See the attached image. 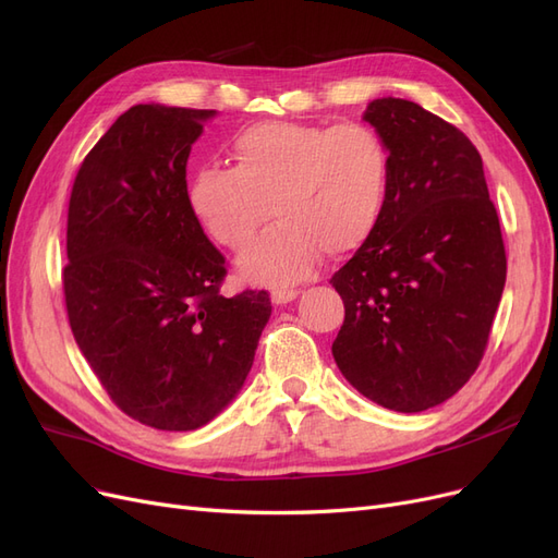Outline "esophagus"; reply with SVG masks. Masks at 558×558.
Returning <instances> with one entry per match:
<instances>
[{
    "mask_svg": "<svg viewBox=\"0 0 558 558\" xmlns=\"http://www.w3.org/2000/svg\"><path fill=\"white\" fill-rule=\"evenodd\" d=\"M298 289H275L272 291V302L275 305H286V302H293L298 298Z\"/></svg>",
    "mask_w": 558,
    "mask_h": 558,
    "instance_id": "34e87169",
    "label": "esophagus"
}]
</instances>
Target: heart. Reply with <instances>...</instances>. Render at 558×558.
Instances as JSON below:
<instances>
[{"instance_id":"obj_1","label":"heart","mask_w":558,"mask_h":558,"mask_svg":"<svg viewBox=\"0 0 558 558\" xmlns=\"http://www.w3.org/2000/svg\"><path fill=\"white\" fill-rule=\"evenodd\" d=\"M234 167H199L191 207L211 240L242 251L269 216L277 226L240 258L258 283L312 275L320 256L342 258L373 238L391 193L393 158L365 123H256L232 142Z\"/></svg>"}]
</instances>
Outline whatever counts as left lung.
Here are the masks:
<instances>
[{"label": "left lung", "instance_id": "left-lung-1", "mask_svg": "<svg viewBox=\"0 0 558 558\" xmlns=\"http://www.w3.org/2000/svg\"><path fill=\"white\" fill-rule=\"evenodd\" d=\"M365 121L391 148L381 221L330 283L344 300L332 356L386 410L424 412L475 375L508 272L500 221L465 134L410 99Z\"/></svg>", "mask_w": 558, "mask_h": 558}]
</instances>
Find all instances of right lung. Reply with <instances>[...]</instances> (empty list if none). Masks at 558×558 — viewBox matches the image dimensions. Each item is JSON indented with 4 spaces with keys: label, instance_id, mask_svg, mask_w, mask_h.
I'll use <instances>...</instances> for the list:
<instances>
[{
    "label": "right lung",
    "instance_id": "add662e5",
    "mask_svg": "<svg viewBox=\"0 0 558 558\" xmlns=\"http://www.w3.org/2000/svg\"><path fill=\"white\" fill-rule=\"evenodd\" d=\"M214 109L137 105L83 158L66 211L64 305L116 408L195 430L238 396L272 314L221 293L223 253L191 207L185 162Z\"/></svg>",
    "mask_w": 558,
    "mask_h": 558
}]
</instances>
